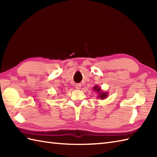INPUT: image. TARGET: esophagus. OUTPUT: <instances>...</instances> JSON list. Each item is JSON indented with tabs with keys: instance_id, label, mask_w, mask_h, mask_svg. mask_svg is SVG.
Returning a JSON list of instances; mask_svg holds the SVG:
<instances>
[{
	"instance_id": "1",
	"label": "esophagus",
	"mask_w": 157,
	"mask_h": 157,
	"mask_svg": "<svg viewBox=\"0 0 157 157\" xmlns=\"http://www.w3.org/2000/svg\"><path fill=\"white\" fill-rule=\"evenodd\" d=\"M81 86H82V85H81L80 84H77L75 85V88L79 90V89L81 88Z\"/></svg>"
}]
</instances>
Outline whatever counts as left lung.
I'll return each instance as SVG.
<instances>
[{"mask_svg":"<svg viewBox=\"0 0 157 157\" xmlns=\"http://www.w3.org/2000/svg\"><path fill=\"white\" fill-rule=\"evenodd\" d=\"M94 91L97 92V93H98V98H101L102 100H103L104 98H106V96H108V92H102L101 89V87H99L98 86H95L94 87Z\"/></svg>","mask_w":157,"mask_h":157,"instance_id":"left-lung-1","label":"left lung"}]
</instances>
